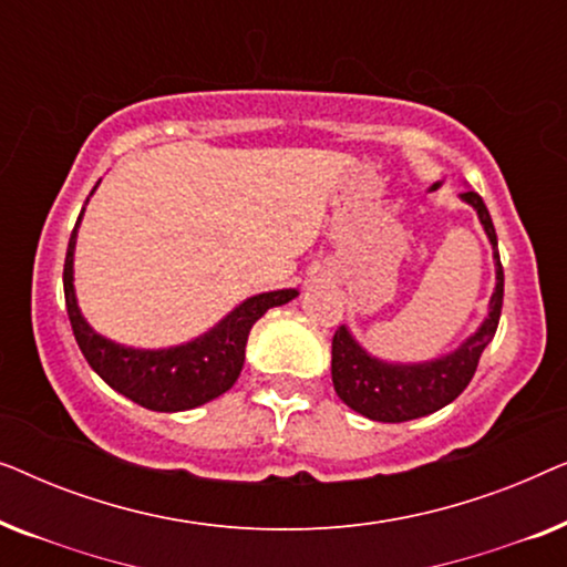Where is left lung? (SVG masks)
<instances>
[{
	"label": "left lung",
	"mask_w": 567,
	"mask_h": 567,
	"mask_svg": "<svg viewBox=\"0 0 567 567\" xmlns=\"http://www.w3.org/2000/svg\"><path fill=\"white\" fill-rule=\"evenodd\" d=\"M464 204L477 212L495 258V291L483 324L441 359L423 363H392L363 351L346 324L332 336V386L338 398L355 413L382 423H402L436 413L467 390L477 371V361L498 330L503 307V266L498 255V237L483 198L475 190L460 193Z\"/></svg>",
	"instance_id": "obj_1"
}]
</instances>
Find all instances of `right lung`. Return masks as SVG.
<instances>
[{"instance_id": "add662e5", "label": "right lung", "mask_w": 567, "mask_h": 567, "mask_svg": "<svg viewBox=\"0 0 567 567\" xmlns=\"http://www.w3.org/2000/svg\"><path fill=\"white\" fill-rule=\"evenodd\" d=\"M100 185V183H97ZM95 185V188H97ZM92 188V193H95ZM84 214V208H82ZM76 219L72 237H69L66 260H64V297L66 312L72 322L74 338L80 351L95 374L111 384L123 398L134 400L136 405L157 413H181L206 405L208 400L219 398L237 382L239 371L245 363V346L252 324L268 312L270 307H281L293 297L297 289H278L255 293L243 305L224 317L219 324L204 336L193 338L190 343L157 348V351H144V348H128L113 343L90 328L76 305L74 293V245H76Z\"/></svg>"}]
</instances>
